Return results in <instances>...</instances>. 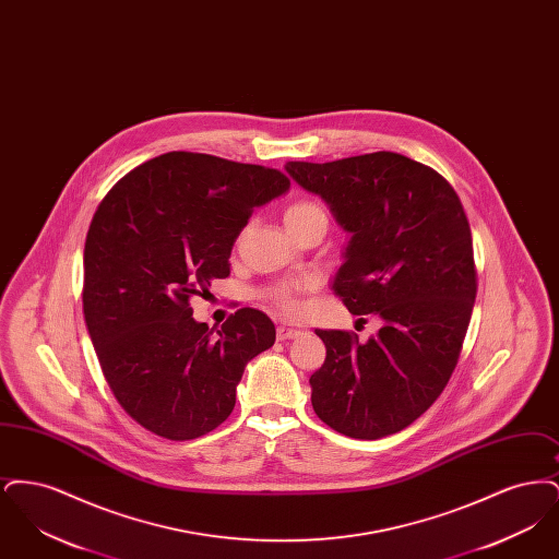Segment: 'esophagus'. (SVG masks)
<instances>
[{
  "mask_svg": "<svg viewBox=\"0 0 559 559\" xmlns=\"http://www.w3.org/2000/svg\"><path fill=\"white\" fill-rule=\"evenodd\" d=\"M304 333V329L301 326H297V324H287V322H283V324H278L276 326V337L281 340V342H285V340H293V337H297V335H301Z\"/></svg>",
  "mask_w": 559,
  "mask_h": 559,
  "instance_id": "34e87169",
  "label": "esophagus"
}]
</instances>
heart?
<instances>
[{"label": "heart", "mask_w": 559, "mask_h": 559, "mask_svg": "<svg viewBox=\"0 0 559 559\" xmlns=\"http://www.w3.org/2000/svg\"><path fill=\"white\" fill-rule=\"evenodd\" d=\"M322 212L319 205L310 203V201H299V203H293L292 207L285 212V224L295 222V219H301L310 213ZM314 285L312 278H297V281H287V283H281L278 287H274L270 292L272 301L287 314H297L301 308H304V301H301V293L308 292L310 287Z\"/></svg>", "instance_id": "heart-1"}]
</instances>
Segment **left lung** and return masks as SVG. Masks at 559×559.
Listing matches in <instances>:
<instances>
[{"label":"left lung","mask_w":559,"mask_h":559,"mask_svg":"<svg viewBox=\"0 0 559 559\" xmlns=\"http://www.w3.org/2000/svg\"><path fill=\"white\" fill-rule=\"evenodd\" d=\"M285 169L352 235L333 292L381 320L367 344L317 329L326 358L310 377L314 413L349 438L396 433L442 394L463 347L478 292L467 215L438 171L399 153Z\"/></svg>","instance_id":"obj_1"}]
</instances>
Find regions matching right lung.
<instances>
[{"label": "right lung", "mask_w": 559, "mask_h": 559, "mask_svg": "<svg viewBox=\"0 0 559 559\" xmlns=\"http://www.w3.org/2000/svg\"><path fill=\"white\" fill-rule=\"evenodd\" d=\"M278 169L174 151L123 176L98 205L83 249V314L123 411L167 440L228 419L251 358L274 346L272 320L240 308L213 333L190 299L230 274L255 207L285 194Z\"/></svg>", "instance_id": "1"}]
</instances>
